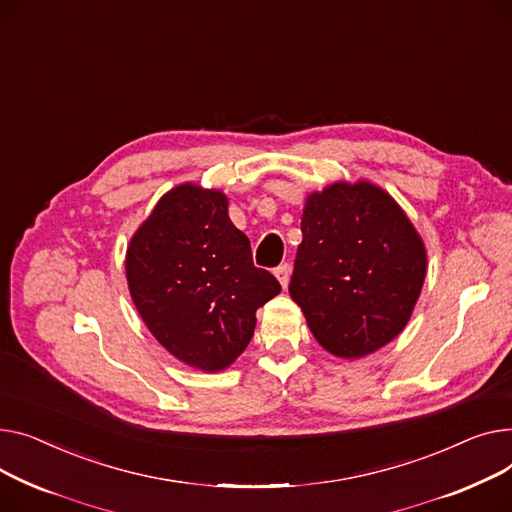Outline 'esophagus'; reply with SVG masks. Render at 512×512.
Wrapping results in <instances>:
<instances>
[{
	"label": "esophagus",
	"instance_id": "esophagus-1",
	"mask_svg": "<svg viewBox=\"0 0 512 512\" xmlns=\"http://www.w3.org/2000/svg\"><path fill=\"white\" fill-rule=\"evenodd\" d=\"M275 277L279 279L281 287H283V289H287V285H289V277H291V268H289V264H281V266H277V268H275Z\"/></svg>",
	"mask_w": 512,
	"mask_h": 512
}]
</instances>
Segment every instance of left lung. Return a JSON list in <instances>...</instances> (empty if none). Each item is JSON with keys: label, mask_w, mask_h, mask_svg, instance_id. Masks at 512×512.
Here are the masks:
<instances>
[{"label": "left lung", "mask_w": 512, "mask_h": 512, "mask_svg": "<svg viewBox=\"0 0 512 512\" xmlns=\"http://www.w3.org/2000/svg\"><path fill=\"white\" fill-rule=\"evenodd\" d=\"M289 293L316 341L357 359L393 341L426 279V248L403 208L370 182L306 198Z\"/></svg>", "instance_id": "1"}]
</instances>
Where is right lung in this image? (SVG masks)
Masks as SVG:
<instances>
[{"instance_id":"add662e5","label":"right lung","mask_w":512,"mask_h":512,"mask_svg":"<svg viewBox=\"0 0 512 512\" xmlns=\"http://www.w3.org/2000/svg\"><path fill=\"white\" fill-rule=\"evenodd\" d=\"M227 196L182 184L138 227L126 254L134 306L179 362L204 372L231 366L248 347L256 310L281 293L252 262L250 239L227 215Z\"/></svg>"}]
</instances>
